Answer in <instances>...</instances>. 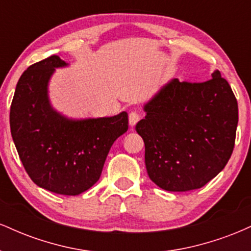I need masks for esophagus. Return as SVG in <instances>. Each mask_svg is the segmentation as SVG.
I'll list each match as a JSON object with an SVG mask.
<instances>
[{
	"instance_id": "esophagus-1",
	"label": "esophagus",
	"mask_w": 251,
	"mask_h": 251,
	"mask_svg": "<svg viewBox=\"0 0 251 251\" xmlns=\"http://www.w3.org/2000/svg\"><path fill=\"white\" fill-rule=\"evenodd\" d=\"M139 119H140V114L138 113V112H131V113L128 114L129 126H131V127H134L135 124L139 122Z\"/></svg>"
}]
</instances>
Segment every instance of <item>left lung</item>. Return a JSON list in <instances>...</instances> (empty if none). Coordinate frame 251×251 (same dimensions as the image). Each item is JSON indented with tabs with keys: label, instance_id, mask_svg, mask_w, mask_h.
I'll return each mask as SVG.
<instances>
[{
	"label": "left lung",
	"instance_id": "left-lung-1",
	"mask_svg": "<svg viewBox=\"0 0 251 251\" xmlns=\"http://www.w3.org/2000/svg\"><path fill=\"white\" fill-rule=\"evenodd\" d=\"M205 82L172 79L144 105L135 125L145 144V165L166 191L200 189L230 159L238 123L237 100L220 71Z\"/></svg>",
	"mask_w": 251,
	"mask_h": 251
}]
</instances>
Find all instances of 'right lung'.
<instances>
[{
	"label": "right lung",
	"mask_w": 251,
	"mask_h": 251,
	"mask_svg": "<svg viewBox=\"0 0 251 251\" xmlns=\"http://www.w3.org/2000/svg\"><path fill=\"white\" fill-rule=\"evenodd\" d=\"M57 55L34 63L16 85L10 132L30 179L54 194L76 196L99 180L109 149L128 129L126 112L113 117L72 119L51 106L48 85Z\"/></svg>",
	"instance_id": "right-lung-1"
}]
</instances>
